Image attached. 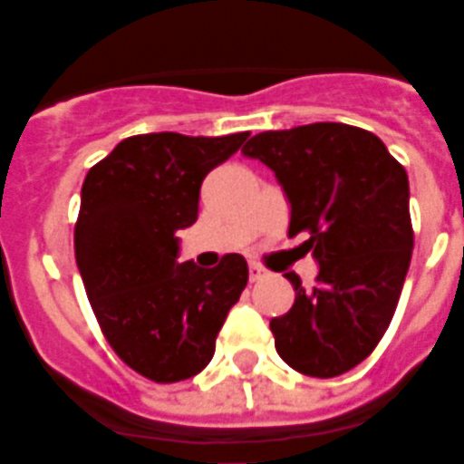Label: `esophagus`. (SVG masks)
<instances>
[{"label": "esophagus", "mask_w": 464, "mask_h": 464, "mask_svg": "<svg viewBox=\"0 0 464 464\" xmlns=\"http://www.w3.org/2000/svg\"><path fill=\"white\" fill-rule=\"evenodd\" d=\"M268 273H266V268H261V266H256V263H251V268H248V278H251L253 283L256 281H263Z\"/></svg>", "instance_id": "esophagus-1"}]
</instances>
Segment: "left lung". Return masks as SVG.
Segmentation results:
<instances>
[{
  "label": "left lung",
  "instance_id": "1",
  "mask_svg": "<svg viewBox=\"0 0 464 464\" xmlns=\"http://www.w3.org/2000/svg\"><path fill=\"white\" fill-rule=\"evenodd\" d=\"M243 156L266 163L291 206L288 236L318 261L305 293L271 321L276 350L293 370L335 378L375 350L398 308L412 256L408 173L375 133L318 121L256 133Z\"/></svg>",
  "mask_w": 464,
  "mask_h": 464
}]
</instances>
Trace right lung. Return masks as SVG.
<instances>
[{
    "mask_svg": "<svg viewBox=\"0 0 464 464\" xmlns=\"http://www.w3.org/2000/svg\"><path fill=\"white\" fill-rule=\"evenodd\" d=\"M228 136L139 133L86 173L76 266L116 355L153 382H179L213 358L216 335L248 283L238 253L216 268L179 263V233L198 218L201 183L241 149Z\"/></svg>",
    "mask_w": 464,
    "mask_h": 464,
    "instance_id": "obj_1",
    "label": "right lung"
}]
</instances>
